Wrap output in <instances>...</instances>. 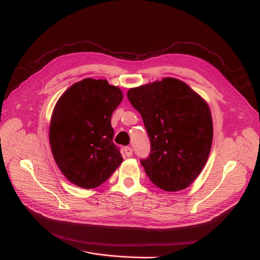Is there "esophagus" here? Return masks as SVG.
Here are the masks:
<instances>
[{
  "label": "esophagus",
  "instance_id": "1",
  "mask_svg": "<svg viewBox=\"0 0 260 260\" xmlns=\"http://www.w3.org/2000/svg\"><path fill=\"white\" fill-rule=\"evenodd\" d=\"M124 153L126 157H131V155L133 154V148L132 147H125L124 148Z\"/></svg>",
  "mask_w": 260,
  "mask_h": 260
}]
</instances>
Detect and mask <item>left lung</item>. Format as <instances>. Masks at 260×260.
<instances>
[{
  "instance_id": "8db88e82",
  "label": "left lung",
  "mask_w": 260,
  "mask_h": 260,
  "mask_svg": "<svg viewBox=\"0 0 260 260\" xmlns=\"http://www.w3.org/2000/svg\"><path fill=\"white\" fill-rule=\"evenodd\" d=\"M127 98L143 117L150 153L140 160L163 190L186 188L202 172L211 149L212 120L207 103L183 81L165 78L132 88Z\"/></svg>"
}]
</instances>
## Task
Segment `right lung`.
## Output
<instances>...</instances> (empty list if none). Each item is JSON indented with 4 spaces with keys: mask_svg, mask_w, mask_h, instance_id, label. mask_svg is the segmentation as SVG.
I'll return each mask as SVG.
<instances>
[{
    "mask_svg": "<svg viewBox=\"0 0 260 260\" xmlns=\"http://www.w3.org/2000/svg\"><path fill=\"white\" fill-rule=\"evenodd\" d=\"M123 99L107 80L87 78L58 99L50 124V145L61 172L83 188L98 187L123 161L113 143L111 116Z\"/></svg>",
    "mask_w": 260,
    "mask_h": 260,
    "instance_id": "1",
    "label": "right lung"
}]
</instances>
